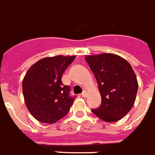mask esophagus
Instances as JSON below:
<instances>
[{
	"mask_svg": "<svg viewBox=\"0 0 155 155\" xmlns=\"http://www.w3.org/2000/svg\"><path fill=\"white\" fill-rule=\"evenodd\" d=\"M86 96H87V91H83V92L82 93V97H85Z\"/></svg>",
	"mask_w": 155,
	"mask_h": 155,
	"instance_id": "obj_1",
	"label": "esophagus"
}]
</instances>
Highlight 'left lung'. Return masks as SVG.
Listing matches in <instances>:
<instances>
[{
	"label": "left lung",
	"mask_w": 155,
	"mask_h": 155,
	"mask_svg": "<svg viewBox=\"0 0 155 155\" xmlns=\"http://www.w3.org/2000/svg\"><path fill=\"white\" fill-rule=\"evenodd\" d=\"M85 59L94 74L101 97V104L91 111L106 122L122 119L136 98L138 82L130 64L114 54L87 55Z\"/></svg>",
	"instance_id": "obj_1"
}]
</instances>
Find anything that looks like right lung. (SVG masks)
I'll use <instances>...</instances> for the list:
<instances>
[{"label":"right lung","mask_w":155,"mask_h":155,"mask_svg":"<svg viewBox=\"0 0 155 155\" xmlns=\"http://www.w3.org/2000/svg\"><path fill=\"white\" fill-rule=\"evenodd\" d=\"M75 56L44 58L28 69L22 82L25 102L37 120L53 124L68 113L74 97L62 76Z\"/></svg>","instance_id":"right-lung-1"}]
</instances>
